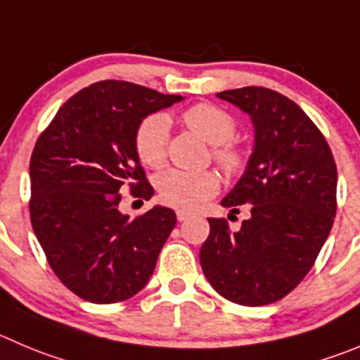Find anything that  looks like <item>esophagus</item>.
Returning a JSON list of instances; mask_svg holds the SVG:
<instances>
[{
    "label": "esophagus",
    "instance_id": "34e87169",
    "mask_svg": "<svg viewBox=\"0 0 360 360\" xmlns=\"http://www.w3.org/2000/svg\"><path fill=\"white\" fill-rule=\"evenodd\" d=\"M189 217H191V214H189V212H182V210H180V212H176V219H178V221H180V222L187 221V219H189Z\"/></svg>",
    "mask_w": 360,
    "mask_h": 360
}]
</instances>
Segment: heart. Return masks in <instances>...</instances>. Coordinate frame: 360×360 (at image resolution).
I'll use <instances>...</instances> for the list:
<instances>
[{
	"instance_id": "b5f03b06",
	"label": "heart",
	"mask_w": 360,
	"mask_h": 360,
	"mask_svg": "<svg viewBox=\"0 0 360 360\" xmlns=\"http://www.w3.org/2000/svg\"><path fill=\"white\" fill-rule=\"evenodd\" d=\"M182 122L212 145V159L228 176H237L245 167V152L233 143L237 122L226 109L214 104H196L186 109ZM136 153L148 167L162 166L169 143V118L153 112L139 123L136 131ZM160 201L178 210H196L219 189L214 171L166 169L155 178Z\"/></svg>"
}]
</instances>
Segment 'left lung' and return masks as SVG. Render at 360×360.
<instances>
[{
    "label": "left lung",
    "mask_w": 360,
    "mask_h": 360,
    "mask_svg": "<svg viewBox=\"0 0 360 360\" xmlns=\"http://www.w3.org/2000/svg\"><path fill=\"white\" fill-rule=\"evenodd\" d=\"M248 112L255 150L237 186L221 201L249 219L231 231L208 219L200 262L212 288L240 306H266L288 295L316 262L336 215L338 169L313 120L285 95L263 86L217 94Z\"/></svg>",
    "instance_id": "obj_1"
}]
</instances>
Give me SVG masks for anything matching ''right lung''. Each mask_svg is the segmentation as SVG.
<instances>
[{
    "label": "right lung",
    "instance_id": "obj_1",
    "mask_svg": "<svg viewBox=\"0 0 360 360\" xmlns=\"http://www.w3.org/2000/svg\"><path fill=\"white\" fill-rule=\"evenodd\" d=\"M127 81H98L72 95L39 136L30 160V217L58 279L81 299L112 304L141 292L176 224L171 208L129 219L122 191L150 200L136 131L180 102Z\"/></svg>",
    "mask_w": 360,
    "mask_h": 360
}]
</instances>
